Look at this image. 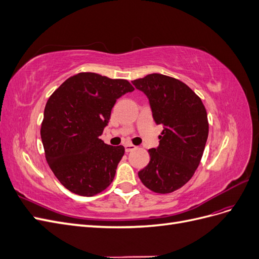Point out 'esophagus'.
I'll return each instance as SVG.
<instances>
[{
	"label": "esophagus",
	"instance_id": "34e87169",
	"mask_svg": "<svg viewBox=\"0 0 259 259\" xmlns=\"http://www.w3.org/2000/svg\"><path fill=\"white\" fill-rule=\"evenodd\" d=\"M124 147H125V151H126V152H130L132 150H135V149H136V146L132 145V144H126Z\"/></svg>",
	"mask_w": 259,
	"mask_h": 259
}]
</instances>
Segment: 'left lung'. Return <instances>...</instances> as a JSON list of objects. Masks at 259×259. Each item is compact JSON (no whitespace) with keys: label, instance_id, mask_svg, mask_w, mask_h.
I'll return each mask as SVG.
<instances>
[{"label":"left lung","instance_id":"8db88e82","mask_svg":"<svg viewBox=\"0 0 259 259\" xmlns=\"http://www.w3.org/2000/svg\"><path fill=\"white\" fill-rule=\"evenodd\" d=\"M132 83L148 97L154 122L163 125L160 145L149 149L150 162L138 176L151 191L170 193L189 182L199 166L208 136L205 107L174 77L152 73Z\"/></svg>","mask_w":259,"mask_h":259}]
</instances>
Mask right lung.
Listing matches in <instances>:
<instances>
[{
    "mask_svg": "<svg viewBox=\"0 0 259 259\" xmlns=\"http://www.w3.org/2000/svg\"><path fill=\"white\" fill-rule=\"evenodd\" d=\"M133 91L127 80L82 72L49 98L41 125L45 158L69 191L93 197L112 183L125 149L107 145L99 136L116 99Z\"/></svg>",
    "mask_w": 259,
    "mask_h": 259,
    "instance_id": "add662e5",
    "label": "right lung"
}]
</instances>
